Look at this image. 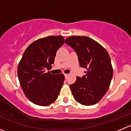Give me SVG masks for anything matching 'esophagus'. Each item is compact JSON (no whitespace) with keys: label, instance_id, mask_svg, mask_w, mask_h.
Masks as SVG:
<instances>
[{"label":"esophagus","instance_id":"obj_1","mask_svg":"<svg viewBox=\"0 0 131 131\" xmlns=\"http://www.w3.org/2000/svg\"><path fill=\"white\" fill-rule=\"evenodd\" d=\"M64 77H65V78H67V77L68 76V74H67V73H64Z\"/></svg>","mask_w":131,"mask_h":131}]
</instances>
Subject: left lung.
<instances>
[{
    "label": "left lung",
    "instance_id": "1",
    "mask_svg": "<svg viewBox=\"0 0 131 131\" xmlns=\"http://www.w3.org/2000/svg\"><path fill=\"white\" fill-rule=\"evenodd\" d=\"M65 43L73 48L80 66L86 68L85 75L77 77L70 85L74 99L82 105L98 103L106 94L113 76V68L108 52L101 44L85 36H70Z\"/></svg>",
    "mask_w": 131,
    "mask_h": 131
}]
</instances>
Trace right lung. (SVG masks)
<instances>
[{
  "mask_svg": "<svg viewBox=\"0 0 131 131\" xmlns=\"http://www.w3.org/2000/svg\"><path fill=\"white\" fill-rule=\"evenodd\" d=\"M63 36H48L34 41L26 48L18 67V76L25 96L39 106H47L58 98L63 85V73L51 74L56 52L64 43Z\"/></svg>",
  "mask_w": 131,
  "mask_h": 131,
  "instance_id": "obj_1",
  "label": "right lung"
}]
</instances>
